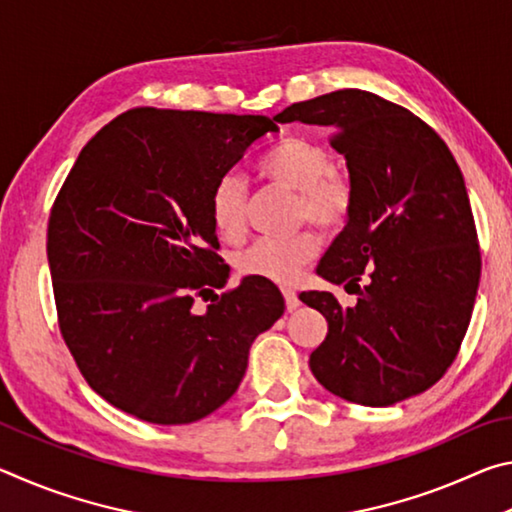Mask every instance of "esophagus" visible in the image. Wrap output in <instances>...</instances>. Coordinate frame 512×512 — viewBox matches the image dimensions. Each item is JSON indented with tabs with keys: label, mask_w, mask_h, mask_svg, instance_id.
Instances as JSON below:
<instances>
[{
	"label": "esophagus",
	"mask_w": 512,
	"mask_h": 512,
	"mask_svg": "<svg viewBox=\"0 0 512 512\" xmlns=\"http://www.w3.org/2000/svg\"><path fill=\"white\" fill-rule=\"evenodd\" d=\"M284 293V300H287V309L289 311H296L300 307V300H298V293L293 289H282Z\"/></svg>",
	"instance_id": "1"
}]
</instances>
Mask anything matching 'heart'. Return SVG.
Listing matches in <instances>:
<instances>
[{"label": "heart", "mask_w": 512, "mask_h": 512, "mask_svg": "<svg viewBox=\"0 0 512 512\" xmlns=\"http://www.w3.org/2000/svg\"><path fill=\"white\" fill-rule=\"evenodd\" d=\"M259 178L296 192V216L325 232L339 230L352 210V185L332 171V155L307 137H284L257 160ZM214 230L237 241L246 230V183L235 171L223 173L210 194ZM316 255V237L298 232L291 237H262L239 257V271L268 282L289 284Z\"/></svg>", "instance_id": "heart-1"}]
</instances>
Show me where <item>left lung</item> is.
<instances>
[{
	"label": "left lung",
	"instance_id": "1",
	"mask_svg": "<svg viewBox=\"0 0 512 512\" xmlns=\"http://www.w3.org/2000/svg\"><path fill=\"white\" fill-rule=\"evenodd\" d=\"M334 128L352 210L316 273L357 293L341 307L329 291L300 300L327 318L309 368L329 393L391 406L424 393L452 366L481 277L463 173L431 126L363 90H336L273 117Z\"/></svg>",
	"mask_w": 512,
	"mask_h": 512
}]
</instances>
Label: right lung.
<instances>
[{"mask_svg": "<svg viewBox=\"0 0 512 512\" xmlns=\"http://www.w3.org/2000/svg\"><path fill=\"white\" fill-rule=\"evenodd\" d=\"M266 133L262 115L128 110L83 146L51 207L47 259L60 334L94 393L153 424L230 400L250 345L284 314L273 282L230 268L210 216L216 180Z\"/></svg>", "mask_w": 512, "mask_h": 512, "instance_id": "add662e5", "label": "right lung"}]
</instances>
